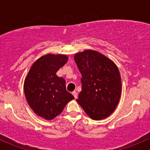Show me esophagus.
<instances>
[{"label": "esophagus", "mask_w": 150, "mask_h": 150, "mask_svg": "<svg viewBox=\"0 0 150 150\" xmlns=\"http://www.w3.org/2000/svg\"><path fill=\"white\" fill-rule=\"evenodd\" d=\"M72 95H73V96H74L75 99H77V97H78V93H77L76 91H73V92H72Z\"/></svg>", "instance_id": "esophagus-1"}]
</instances>
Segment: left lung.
<instances>
[{
  "instance_id": "8db88e82",
  "label": "left lung",
  "mask_w": 150,
  "mask_h": 150,
  "mask_svg": "<svg viewBox=\"0 0 150 150\" xmlns=\"http://www.w3.org/2000/svg\"><path fill=\"white\" fill-rule=\"evenodd\" d=\"M82 75V89L77 102L93 120L112 113L121 95V78L117 66L105 56L87 50L75 55Z\"/></svg>"
}]
</instances>
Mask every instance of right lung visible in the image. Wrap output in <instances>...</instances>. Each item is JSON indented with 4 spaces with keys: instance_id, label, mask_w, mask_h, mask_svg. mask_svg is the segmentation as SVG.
<instances>
[{
    "instance_id": "1",
    "label": "right lung",
    "mask_w": 150,
    "mask_h": 150,
    "mask_svg": "<svg viewBox=\"0 0 150 150\" xmlns=\"http://www.w3.org/2000/svg\"><path fill=\"white\" fill-rule=\"evenodd\" d=\"M65 55L47 54L37 60L29 71L24 89L29 105L33 111L46 120L61 114L74 96L66 90L65 81L56 73L66 64Z\"/></svg>"
}]
</instances>
